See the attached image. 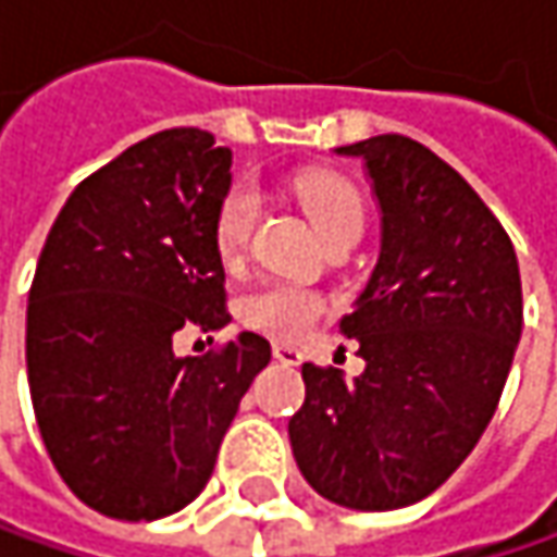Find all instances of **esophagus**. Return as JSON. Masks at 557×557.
<instances>
[{
  "instance_id": "34e87169",
  "label": "esophagus",
  "mask_w": 557,
  "mask_h": 557,
  "mask_svg": "<svg viewBox=\"0 0 557 557\" xmlns=\"http://www.w3.org/2000/svg\"><path fill=\"white\" fill-rule=\"evenodd\" d=\"M274 358L280 364H302V351L293 349V346H283V343H274Z\"/></svg>"
}]
</instances>
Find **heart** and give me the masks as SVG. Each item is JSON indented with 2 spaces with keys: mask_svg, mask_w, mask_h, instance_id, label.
<instances>
[{
  "mask_svg": "<svg viewBox=\"0 0 557 557\" xmlns=\"http://www.w3.org/2000/svg\"><path fill=\"white\" fill-rule=\"evenodd\" d=\"M293 189L324 239L351 231L361 233L364 227L361 193L346 177L330 174V171H305L293 181ZM255 221H258L255 189L249 183H233L221 196V202L214 208V221H211L214 252L224 264H236L246 255ZM326 311H330V302L324 293L302 283H289V280H268L249 289L239 302L243 324L283 343L302 339L311 326L326 318Z\"/></svg>",
  "mask_w": 557,
  "mask_h": 557,
  "instance_id": "heart-1",
  "label": "heart"
}]
</instances>
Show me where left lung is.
Masks as SVG:
<instances>
[{
  "label": "left lung",
  "mask_w": 557,
  "mask_h": 557,
  "mask_svg": "<svg viewBox=\"0 0 557 557\" xmlns=\"http://www.w3.org/2000/svg\"><path fill=\"white\" fill-rule=\"evenodd\" d=\"M336 152L364 158L383 211L380 261L339 321L364 374L302 364L289 443L314 493L396 511L440 490L493 421L523 324L518 255L471 183L418 139Z\"/></svg>",
  "instance_id": "left-lung-1"
}]
</instances>
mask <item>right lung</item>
I'll return each instance as SVG.
<instances>
[{
    "label": "right lung",
    "instance_id": "obj_1",
    "mask_svg": "<svg viewBox=\"0 0 557 557\" xmlns=\"http://www.w3.org/2000/svg\"><path fill=\"white\" fill-rule=\"evenodd\" d=\"M231 149L196 127L131 146L64 202L27 302V380L67 490L114 520H158L206 490L271 343L239 333L174 355L181 330L231 324L211 221Z\"/></svg>",
    "mask_w": 557,
    "mask_h": 557
}]
</instances>
